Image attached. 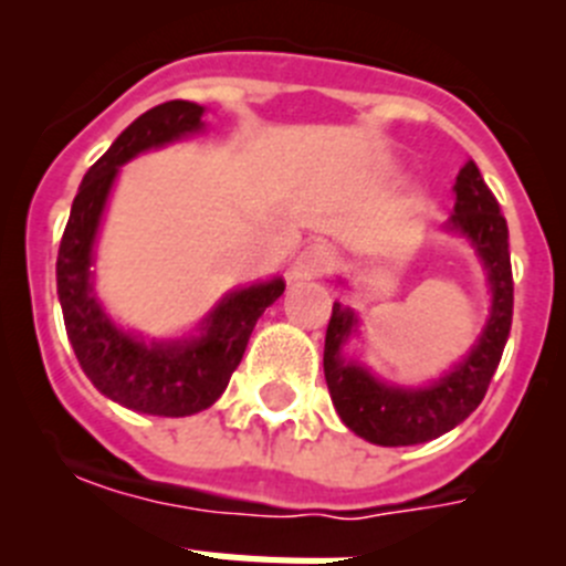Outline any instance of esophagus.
<instances>
[{
  "label": "esophagus",
  "mask_w": 566,
  "mask_h": 566,
  "mask_svg": "<svg viewBox=\"0 0 566 566\" xmlns=\"http://www.w3.org/2000/svg\"><path fill=\"white\" fill-rule=\"evenodd\" d=\"M334 266V249L323 240L317 243H308L303 252L297 254L292 266V277L294 280H312V277H323V274L332 272Z\"/></svg>",
  "instance_id": "esophagus-1"
}]
</instances>
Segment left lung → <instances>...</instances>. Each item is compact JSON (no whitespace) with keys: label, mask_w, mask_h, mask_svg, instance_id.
<instances>
[{"label":"left lung","mask_w":566,"mask_h":566,"mask_svg":"<svg viewBox=\"0 0 566 566\" xmlns=\"http://www.w3.org/2000/svg\"><path fill=\"white\" fill-rule=\"evenodd\" d=\"M453 189H457V203H453L448 229L462 232L476 247L488 269L490 292H493L488 326L468 357L433 385L397 388V385L379 382L363 365L343 357L345 339L357 326L352 308L334 303L332 319H328L323 371H326L334 408L357 437L385 444V448L428 442L464 422L488 394V385L496 374L504 343L510 337L513 269H510L507 221L499 209L496 195L490 192L473 161L459 169Z\"/></svg>","instance_id":"1"}]
</instances>
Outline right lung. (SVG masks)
<instances>
[{
    "instance_id": "right-lung-1",
    "label": "right lung",
    "mask_w": 566,
    "mask_h": 566,
    "mask_svg": "<svg viewBox=\"0 0 566 566\" xmlns=\"http://www.w3.org/2000/svg\"><path fill=\"white\" fill-rule=\"evenodd\" d=\"M201 115L203 107L192 102H167L138 115L84 175L56 260L64 328L82 371L104 397L153 417H189L221 397L243 359L254 323L286 289L283 277H274L227 294L203 319L201 337L178 343H144L122 332L98 306L90 263L118 167L144 149L198 133Z\"/></svg>"
}]
</instances>
